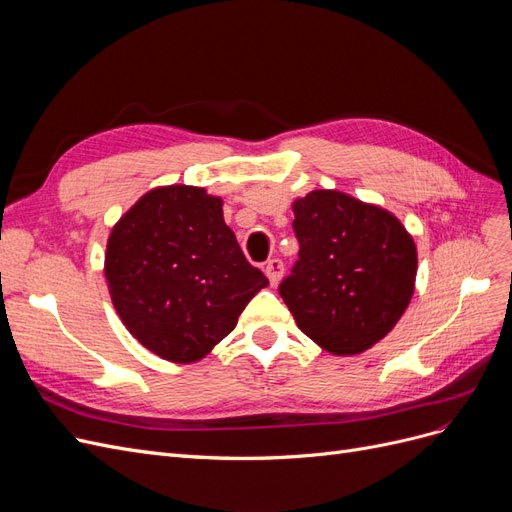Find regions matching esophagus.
Wrapping results in <instances>:
<instances>
[{
	"instance_id": "34e87169",
	"label": "esophagus",
	"mask_w": 512,
	"mask_h": 512,
	"mask_svg": "<svg viewBox=\"0 0 512 512\" xmlns=\"http://www.w3.org/2000/svg\"><path fill=\"white\" fill-rule=\"evenodd\" d=\"M265 273H267V277H269V282L275 286V284H280V280H282V275H284V262L280 260V258H271L269 262H267V267H265Z\"/></svg>"
}]
</instances>
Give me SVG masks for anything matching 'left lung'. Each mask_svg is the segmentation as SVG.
Returning a JSON list of instances; mask_svg holds the SVG:
<instances>
[{
  "label": "left lung",
  "mask_w": 512,
  "mask_h": 512,
  "mask_svg": "<svg viewBox=\"0 0 512 512\" xmlns=\"http://www.w3.org/2000/svg\"><path fill=\"white\" fill-rule=\"evenodd\" d=\"M299 260L280 294L299 329L331 354H359L389 333L412 299L416 245L393 213L344 192L294 200Z\"/></svg>",
  "instance_id": "left-lung-1"
}]
</instances>
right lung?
Listing matches in <instances>:
<instances>
[{"mask_svg": "<svg viewBox=\"0 0 512 512\" xmlns=\"http://www.w3.org/2000/svg\"><path fill=\"white\" fill-rule=\"evenodd\" d=\"M104 273L126 329L173 363L203 359L269 284L226 226L222 200L194 185L138 198L108 237Z\"/></svg>", "mask_w": 512, "mask_h": 512, "instance_id": "obj_1", "label": "right lung"}]
</instances>
